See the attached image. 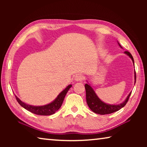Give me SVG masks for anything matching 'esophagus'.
Here are the masks:
<instances>
[{
    "label": "esophagus",
    "instance_id": "obj_1",
    "mask_svg": "<svg viewBox=\"0 0 147 147\" xmlns=\"http://www.w3.org/2000/svg\"><path fill=\"white\" fill-rule=\"evenodd\" d=\"M83 76L82 74H76V75L74 76V80L76 82H80L83 80Z\"/></svg>",
    "mask_w": 147,
    "mask_h": 147
}]
</instances>
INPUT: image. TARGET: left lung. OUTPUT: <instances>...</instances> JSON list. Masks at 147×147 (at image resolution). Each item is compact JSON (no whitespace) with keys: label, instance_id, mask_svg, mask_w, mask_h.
Wrapping results in <instances>:
<instances>
[{"label":"left lung","instance_id":"left-lung-1","mask_svg":"<svg viewBox=\"0 0 147 147\" xmlns=\"http://www.w3.org/2000/svg\"><path fill=\"white\" fill-rule=\"evenodd\" d=\"M118 45L121 48L123 49V47L121 46L117 41ZM124 54L128 56L132 60L133 63L134 65V60L131 54L128 51L124 52ZM88 82V81H87ZM136 82V71H134V85H135ZM85 89L86 92V101L87 104L89 106V108L91 109L92 111L94 113L100 114V115H106V114H109L112 113L113 112H115L117 111H119L122 108L126 105V103L128 100V98L130 97V94L131 93V91L128 94L127 97L124 100L123 102L119 104H109L105 103L104 102L102 101L100 98H98L97 94H96L95 91H94L93 88H92L91 86L89 84L88 82V84H85Z\"/></svg>","mask_w":147,"mask_h":147}]
</instances>
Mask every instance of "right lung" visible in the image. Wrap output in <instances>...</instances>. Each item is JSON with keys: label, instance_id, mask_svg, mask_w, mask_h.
Listing matches in <instances>:
<instances>
[{"label": "right lung", "instance_id": "obj_1", "mask_svg": "<svg viewBox=\"0 0 147 147\" xmlns=\"http://www.w3.org/2000/svg\"><path fill=\"white\" fill-rule=\"evenodd\" d=\"M71 87V84L69 85L64 90L62 91L58 94V96L53 102L43 106L29 105V104H27L23 102V101H21L17 96H16V98L20 105L22 107H23L24 109H26V110L30 111V112L39 115H53L54 113H56L60 108V107L62 105V103L63 102L65 96L67 93L69 89Z\"/></svg>", "mask_w": 147, "mask_h": 147}]
</instances>
